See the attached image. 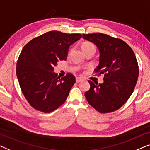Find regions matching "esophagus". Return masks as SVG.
Segmentation results:
<instances>
[{
  "label": "esophagus",
  "instance_id": "34e87169",
  "mask_svg": "<svg viewBox=\"0 0 150 150\" xmlns=\"http://www.w3.org/2000/svg\"><path fill=\"white\" fill-rule=\"evenodd\" d=\"M82 80L83 79H82L81 77H76V82H77V83H79V82H81Z\"/></svg>",
  "mask_w": 150,
  "mask_h": 150
}]
</instances>
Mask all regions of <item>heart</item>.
<instances>
[{"mask_svg": "<svg viewBox=\"0 0 150 150\" xmlns=\"http://www.w3.org/2000/svg\"><path fill=\"white\" fill-rule=\"evenodd\" d=\"M90 48H94V49H95V47H94V44L90 43V42H85V43H83V45H82V50H83V51L90 49Z\"/></svg>", "mask_w": 150, "mask_h": 150, "instance_id": "1", "label": "heart"}]
</instances>
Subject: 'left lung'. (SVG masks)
<instances>
[{"instance_id": "left-lung-1", "label": "left lung", "mask_w": 150, "mask_h": 150, "mask_svg": "<svg viewBox=\"0 0 150 150\" xmlns=\"http://www.w3.org/2000/svg\"><path fill=\"white\" fill-rule=\"evenodd\" d=\"M83 38L98 48L99 64L94 71L104 75L103 83L88 81L86 100L100 113L116 111L130 98L137 81L139 66L134 52L124 41L105 34H83Z\"/></svg>"}]
</instances>
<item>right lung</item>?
<instances>
[{"label": "right lung", "mask_w": 150, "mask_h": 150, "mask_svg": "<svg viewBox=\"0 0 150 150\" xmlns=\"http://www.w3.org/2000/svg\"><path fill=\"white\" fill-rule=\"evenodd\" d=\"M81 34L50 31L34 38L23 47L16 74L25 98L38 111L50 113L65 102L75 83L71 73L60 77L54 72L59 60H66L69 47Z\"/></svg>", "instance_id": "add662e5"}]
</instances>
